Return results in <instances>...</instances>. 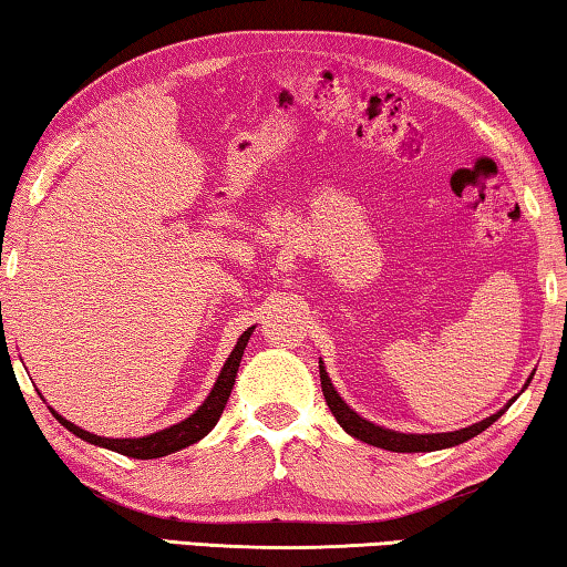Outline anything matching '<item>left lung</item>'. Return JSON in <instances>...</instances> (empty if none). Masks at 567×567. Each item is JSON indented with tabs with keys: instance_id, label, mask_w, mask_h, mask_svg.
Returning <instances> with one entry per match:
<instances>
[{
	"instance_id": "8db88e82",
	"label": "left lung",
	"mask_w": 567,
	"mask_h": 567,
	"mask_svg": "<svg viewBox=\"0 0 567 567\" xmlns=\"http://www.w3.org/2000/svg\"><path fill=\"white\" fill-rule=\"evenodd\" d=\"M533 378H527L525 388L530 385ZM320 385H322V395H324V402H328L330 412L334 415V420H338V425L344 430V433L362 440V443L368 445H375V447H382V450H390V453H433V450H445V447H455L460 443H467L470 437H475L483 433V430H487L493 425V422L503 415V412L513 405V402L517 400V395H520V390L513 400H507L505 405L495 412V415L485 417L475 422V425H467V427H460V430H453V433H425V435H417V433H400V430H390V427H382V425H375V422L364 420L362 415H358L348 402H344L340 398V392L334 390L332 380L328 375V370H324V362L320 360Z\"/></svg>"
}]
</instances>
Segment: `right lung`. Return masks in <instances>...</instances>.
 <instances>
[{"mask_svg":"<svg viewBox=\"0 0 567 567\" xmlns=\"http://www.w3.org/2000/svg\"><path fill=\"white\" fill-rule=\"evenodd\" d=\"M252 332H255V324L239 334L235 350L229 352V358L225 360L223 370H219L215 385H213V390H209V395L205 398L203 405L192 412L189 417L177 422V425L159 430V433H152L145 437H102V435H94V433H87V430L76 427L74 422L62 417L60 412H54L52 408L50 410H52V415L60 420L66 430H70L72 435L82 437L84 443L114 450V453H120V455L137 457V460H152V457H165L169 453H177V450L189 447L192 443H197V440H203L209 430L217 425V420H219V415H223V410L229 400V392H233V388H235L239 360H243L247 340Z\"/></svg>","mask_w":567,"mask_h":567,"instance_id":"obj_1","label":"right lung"}]
</instances>
